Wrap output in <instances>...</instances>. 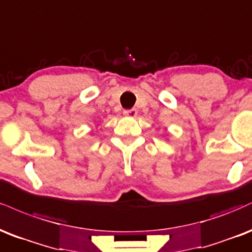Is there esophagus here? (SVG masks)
<instances>
[{"label":"esophagus","instance_id":"34e87169","mask_svg":"<svg viewBox=\"0 0 252 252\" xmlns=\"http://www.w3.org/2000/svg\"><path fill=\"white\" fill-rule=\"evenodd\" d=\"M137 109L135 108H132V109H125V111H124V114L126 115V117H135V115H137Z\"/></svg>","mask_w":252,"mask_h":252}]
</instances>
